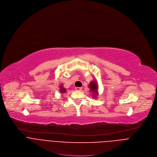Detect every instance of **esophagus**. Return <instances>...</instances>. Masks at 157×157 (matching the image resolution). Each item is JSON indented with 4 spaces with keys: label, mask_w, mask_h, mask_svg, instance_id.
<instances>
[{
    "label": "esophagus",
    "mask_w": 157,
    "mask_h": 157,
    "mask_svg": "<svg viewBox=\"0 0 157 157\" xmlns=\"http://www.w3.org/2000/svg\"><path fill=\"white\" fill-rule=\"evenodd\" d=\"M75 90L77 91H81L82 90V88L81 87H76Z\"/></svg>",
    "instance_id": "34e87169"
}]
</instances>
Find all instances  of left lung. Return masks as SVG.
Instances as JSON below:
<instances>
[{
	"label": "left lung",
	"mask_w": 157,
	"mask_h": 157,
	"mask_svg": "<svg viewBox=\"0 0 157 157\" xmlns=\"http://www.w3.org/2000/svg\"><path fill=\"white\" fill-rule=\"evenodd\" d=\"M88 87L90 88V91L93 93V98H96L98 95V86L95 80L91 82Z\"/></svg>",
	"instance_id": "left-lung-1"
}]
</instances>
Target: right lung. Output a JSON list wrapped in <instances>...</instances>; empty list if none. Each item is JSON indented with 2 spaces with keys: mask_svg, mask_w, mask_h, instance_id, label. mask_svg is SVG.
Returning a JSON list of instances; mask_svg holds the SVG:
<instances>
[{
  "mask_svg": "<svg viewBox=\"0 0 157 157\" xmlns=\"http://www.w3.org/2000/svg\"><path fill=\"white\" fill-rule=\"evenodd\" d=\"M60 91L62 93H66V88H64L63 87V86L60 85Z\"/></svg>",
  "mask_w": 157,
  "mask_h": 157,
  "instance_id": "obj_1",
  "label": "right lung"
}]
</instances>
